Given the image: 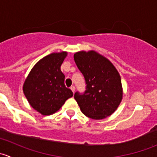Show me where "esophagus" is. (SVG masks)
<instances>
[{
  "label": "esophagus",
  "mask_w": 157,
  "mask_h": 157,
  "mask_svg": "<svg viewBox=\"0 0 157 157\" xmlns=\"http://www.w3.org/2000/svg\"><path fill=\"white\" fill-rule=\"evenodd\" d=\"M71 90H72L73 93H74V91H75V86H74V85H72V86H71Z\"/></svg>",
  "instance_id": "34e87169"
}]
</instances>
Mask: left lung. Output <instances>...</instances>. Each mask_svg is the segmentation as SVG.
<instances>
[{
  "mask_svg": "<svg viewBox=\"0 0 157 157\" xmlns=\"http://www.w3.org/2000/svg\"><path fill=\"white\" fill-rule=\"evenodd\" d=\"M74 58L86 84L84 93H74L81 112L96 120L112 115L122 99L118 71L107 58L93 51L77 52Z\"/></svg>",
  "mask_w": 157,
  "mask_h": 157,
  "instance_id": "8db88e82",
  "label": "left lung"
}]
</instances>
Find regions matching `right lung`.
<instances>
[{
  "instance_id": "1",
  "label": "right lung",
  "mask_w": 157,
  "mask_h": 157,
  "mask_svg": "<svg viewBox=\"0 0 157 157\" xmlns=\"http://www.w3.org/2000/svg\"><path fill=\"white\" fill-rule=\"evenodd\" d=\"M67 52L52 53L36 63L23 84V93L33 109L44 115H52L73 96L64 85L61 66Z\"/></svg>"
}]
</instances>
